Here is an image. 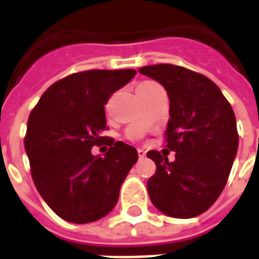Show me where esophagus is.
Returning <instances> with one entry per match:
<instances>
[{
	"instance_id": "esophagus-1",
	"label": "esophagus",
	"mask_w": 259,
	"mask_h": 259,
	"mask_svg": "<svg viewBox=\"0 0 259 259\" xmlns=\"http://www.w3.org/2000/svg\"><path fill=\"white\" fill-rule=\"evenodd\" d=\"M137 152H139V157H140V158L146 157V151H144L143 148H139V151H137Z\"/></svg>"
}]
</instances>
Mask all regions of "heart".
I'll use <instances>...</instances> for the list:
<instances>
[{
	"instance_id": "heart-1",
	"label": "heart",
	"mask_w": 259,
	"mask_h": 259,
	"mask_svg": "<svg viewBox=\"0 0 259 259\" xmlns=\"http://www.w3.org/2000/svg\"><path fill=\"white\" fill-rule=\"evenodd\" d=\"M147 83H148V81H144V83H141V84L137 85V89H141V87H143V85H146Z\"/></svg>"
}]
</instances>
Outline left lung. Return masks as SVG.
<instances>
[{
    "label": "left lung",
    "mask_w": 259,
    "mask_h": 259,
    "mask_svg": "<svg viewBox=\"0 0 259 259\" xmlns=\"http://www.w3.org/2000/svg\"><path fill=\"white\" fill-rule=\"evenodd\" d=\"M157 80L169 97L170 119L166 147L175 161L148 151L157 170L147 182L151 202L165 215L198 217L217 201L226 186L239 147L236 116L212 80L170 64L140 68Z\"/></svg>",
    "instance_id": "obj_1"
}]
</instances>
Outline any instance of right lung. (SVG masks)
<instances>
[{
  "label": "right lung",
  "mask_w": 259,
  "mask_h": 259,
  "mask_svg": "<svg viewBox=\"0 0 259 259\" xmlns=\"http://www.w3.org/2000/svg\"><path fill=\"white\" fill-rule=\"evenodd\" d=\"M133 69L85 70L50 85L30 112L25 150L42 200L72 223L101 219L116 205L120 186L139 159L135 147L108 139L104 157L91 154L107 127L109 97L135 77Z\"/></svg>",
  "instance_id": "obj_1"
}]
</instances>
